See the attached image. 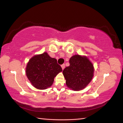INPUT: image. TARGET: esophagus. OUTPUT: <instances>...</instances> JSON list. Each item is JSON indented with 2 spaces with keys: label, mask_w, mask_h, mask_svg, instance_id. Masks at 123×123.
<instances>
[{
  "label": "esophagus",
  "mask_w": 123,
  "mask_h": 123,
  "mask_svg": "<svg viewBox=\"0 0 123 123\" xmlns=\"http://www.w3.org/2000/svg\"><path fill=\"white\" fill-rule=\"evenodd\" d=\"M61 67H62V70H63V69L65 68V64H62V65H61Z\"/></svg>",
  "instance_id": "obj_1"
}]
</instances>
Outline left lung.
<instances>
[{"label": "left lung", "mask_w": 123, "mask_h": 123, "mask_svg": "<svg viewBox=\"0 0 123 123\" xmlns=\"http://www.w3.org/2000/svg\"><path fill=\"white\" fill-rule=\"evenodd\" d=\"M70 66L63 70L68 88L74 91L84 89L93 77V64L86 56L75 55L69 60Z\"/></svg>", "instance_id": "8db88e82"}]
</instances>
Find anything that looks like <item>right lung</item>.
<instances>
[{
    "mask_svg": "<svg viewBox=\"0 0 123 123\" xmlns=\"http://www.w3.org/2000/svg\"><path fill=\"white\" fill-rule=\"evenodd\" d=\"M62 71L57 60L44 52L30 59L27 64L26 74L34 88L44 90L52 86L54 78Z\"/></svg>",
    "mask_w": 123,
    "mask_h": 123,
    "instance_id": "1",
    "label": "right lung"
}]
</instances>
